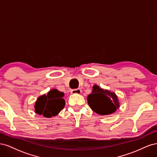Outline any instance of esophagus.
Masks as SVG:
<instances>
[{
    "mask_svg": "<svg viewBox=\"0 0 157 157\" xmlns=\"http://www.w3.org/2000/svg\"><path fill=\"white\" fill-rule=\"evenodd\" d=\"M82 91L80 89H73L71 90V93L72 94H80Z\"/></svg>",
    "mask_w": 157,
    "mask_h": 157,
    "instance_id": "obj_1",
    "label": "esophagus"
}]
</instances>
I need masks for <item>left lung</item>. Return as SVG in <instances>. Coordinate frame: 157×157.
Instances as JSON below:
<instances>
[{
	"mask_svg": "<svg viewBox=\"0 0 157 157\" xmlns=\"http://www.w3.org/2000/svg\"><path fill=\"white\" fill-rule=\"evenodd\" d=\"M87 100L92 110L101 115L113 113L119 107L116 94L104 90L97 85L93 86L92 94L88 96Z\"/></svg>",
	"mask_w": 157,
	"mask_h": 157,
	"instance_id": "1",
	"label": "left lung"
}]
</instances>
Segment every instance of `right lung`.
<instances>
[{"label":"right lung","instance_id":"obj_1","mask_svg":"<svg viewBox=\"0 0 157 157\" xmlns=\"http://www.w3.org/2000/svg\"><path fill=\"white\" fill-rule=\"evenodd\" d=\"M64 96L56 89H53L47 94L40 96L35 103V112L46 118L54 117L62 110L65 107V100L62 98Z\"/></svg>","mask_w":157,"mask_h":157}]
</instances>
